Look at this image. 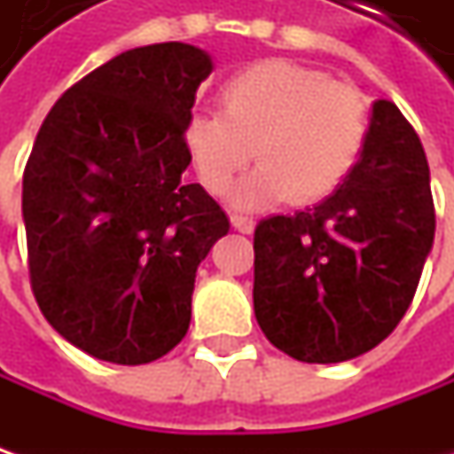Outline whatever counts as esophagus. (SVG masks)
<instances>
[{
  "label": "esophagus",
  "mask_w": 454,
  "mask_h": 454,
  "mask_svg": "<svg viewBox=\"0 0 454 454\" xmlns=\"http://www.w3.org/2000/svg\"><path fill=\"white\" fill-rule=\"evenodd\" d=\"M232 227H235L237 232H242V235H253L254 219L245 217V215H232Z\"/></svg>",
  "instance_id": "1"
}]
</instances>
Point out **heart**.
<instances>
[{"mask_svg":"<svg viewBox=\"0 0 454 454\" xmlns=\"http://www.w3.org/2000/svg\"><path fill=\"white\" fill-rule=\"evenodd\" d=\"M222 111H200L184 126V146L201 186L224 197L237 174L260 166L237 186L235 204L325 200L351 176L369 138L361 90L288 60H262L222 85Z\"/></svg>","mask_w":454,"mask_h":454,"instance_id":"heart-1","label":"heart"}]
</instances>
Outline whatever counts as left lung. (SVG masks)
Wrapping results in <instances>:
<instances>
[{
  "mask_svg": "<svg viewBox=\"0 0 454 454\" xmlns=\"http://www.w3.org/2000/svg\"><path fill=\"white\" fill-rule=\"evenodd\" d=\"M432 239L422 141L392 100H376L351 176L318 207L257 224L254 318L298 361L361 356L404 318Z\"/></svg>",
  "mask_w": 454,
  "mask_h": 454,
  "instance_id": "8db88e82",
  "label": "left lung"
}]
</instances>
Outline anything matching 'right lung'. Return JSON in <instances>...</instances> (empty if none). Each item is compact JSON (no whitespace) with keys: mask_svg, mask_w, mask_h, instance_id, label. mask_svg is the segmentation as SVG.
Wrapping results in <instances>:
<instances>
[{"mask_svg":"<svg viewBox=\"0 0 454 454\" xmlns=\"http://www.w3.org/2000/svg\"><path fill=\"white\" fill-rule=\"evenodd\" d=\"M209 55L159 43L67 88L22 179L29 286L47 323L85 354L151 364L186 336L197 268L230 219L189 166L184 126Z\"/></svg>","mask_w":454,"mask_h":454,"instance_id":"right-lung-1","label":"right lung"}]
</instances>
